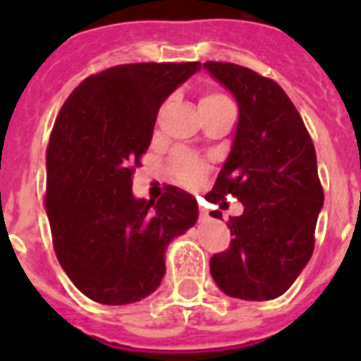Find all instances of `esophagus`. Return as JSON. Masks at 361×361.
<instances>
[{
    "label": "esophagus",
    "mask_w": 361,
    "mask_h": 361,
    "mask_svg": "<svg viewBox=\"0 0 361 361\" xmlns=\"http://www.w3.org/2000/svg\"><path fill=\"white\" fill-rule=\"evenodd\" d=\"M200 217H202V219H208V212H206V209H200Z\"/></svg>",
    "instance_id": "obj_1"
}]
</instances>
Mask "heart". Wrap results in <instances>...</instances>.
<instances>
[{"label": "heart", "mask_w": 361, "mask_h": 361, "mask_svg": "<svg viewBox=\"0 0 361 361\" xmlns=\"http://www.w3.org/2000/svg\"><path fill=\"white\" fill-rule=\"evenodd\" d=\"M221 101H225V97L219 95V93H204L202 97H200V101H198V109L221 103ZM170 169H172V174L176 176V180L187 187L200 185L204 181V178H206V172H208V166H206L200 159L192 157L189 153H178V155L172 159Z\"/></svg>", "instance_id": "obj_1"}]
</instances>
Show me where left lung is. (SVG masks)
<instances>
[{
  "label": "left lung",
  "instance_id": "8db88e82",
  "mask_svg": "<svg viewBox=\"0 0 361 361\" xmlns=\"http://www.w3.org/2000/svg\"><path fill=\"white\" fill-rule=\"evenodd\" d=\"M214 80L234 95L238 125L228 157L208 195L243 204L231 217L234 240L214 255L209 271L226 296L264 302L288 290L313 255L324 192L317 153L296 106L279 84L234 63L206 61ZM221 219V212H212Z\"/></svg>",
  "mask_w": 361,
  "mask_h": 361
}]
</instances>
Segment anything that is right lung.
Listing matches in <instances>:
<instances>
[{"label": "right lung", "instance_id": "add662e5", "mask_svg": "<svg viewBox=\"0 0 361 361\" xmlns=\"http://www.w3.org/2000/svg\"><path fill=\"white\" fill-rule=\"evenodd\" d=\"M198 71V61L118 65L82 82L56 118L47 152L54 249L93 302L127 305L157 290L166 247L197 223V198L178 187L136 198L133 169L161 104Z\"/></svg>", "mask_w": 361, "mask_h": 361}]
</instances>
